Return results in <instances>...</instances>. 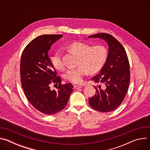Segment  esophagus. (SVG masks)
Segmentation results:
<instances>
[{
	"label": "esophagus",
	"mask_w": 150,
	"mask_h": 150,
	"mask_svg": "<svg viewBox=\"0 0 150 150\" xmlns=\"http://www.w3.org/2000/svg\"><path fill=\"white\" fill-rule=\"evenodd\" d=\"M82 88V86H78V85H74V88L75 90H78V89H79V88Z\"/></svg>",
	"instance_id": "34e87169"
}]
</instances>
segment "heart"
I'll return each mask as SVG.
<instances>
[{
    "label": "heart",
    "mask_w": 150,
    "mask_h": 150,
    "mask_svg": "<svg viewBox=\"0 0 150 150\" xmlns=\"http://www.w3.org/2000/svg\"><path fill=\"white\" fill-rule=\"evenodd\" d=\"M68 50L79 56V66L67 70L63 77L66 80L76 84L82 82L83 76L88 72L94 74L99 71L104 66L108 56V50L103 46L91 47L89 44L80 41L72 42L68 46ZM51 62L53 67L57 70H62L64 68L59 52L52 56Z\"/></svg>",
    "instance_id": "heart-1"
}]
</instances>
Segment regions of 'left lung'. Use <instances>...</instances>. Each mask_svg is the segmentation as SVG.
Listing matches in <instances>:
<instances>
[{
  "label": "left lung",
  "mask_w": 150,
  "mask_h": 150,
  "mask_svg": "<svg viewBox=\"0 0 150 150\" xmlns=\"http://www.w3.org/2000/svg\"><path fill=\"white\" fill-rule=\"evenodd\" d=\"M88 38H100L108 42L109 53L100 73L92 78L96 83H101L104 88L94 87L95 95L89 99V104L94 109L109 112L116 109L124 100L130 82L129 63L124 47L112 35L100 33Z\"/></svg>",
  "instance_id": "8db88e82"
}]
</instances>
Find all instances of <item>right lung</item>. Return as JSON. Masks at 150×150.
<instances>
[{
	"mask_svg": "<svg viewBox=\"0 0 150 150\" xmlns=\"http://www.w3.org/2000/svg\"><path fill=\"white\" fill-rule=\"evenodd\" d=\"M62 34L42 35L33 39L24 49L20 62V76L24 94L34 108L47 115H54L67 105L73 85L62 84L48 52ZM58 84V90L51 91L50 84Z\"/></svg>",
	"mask_w": 150,
	"mask_h": 150,
	"instance_id": "1",
	"label": "right lung"
}]
</instances>
